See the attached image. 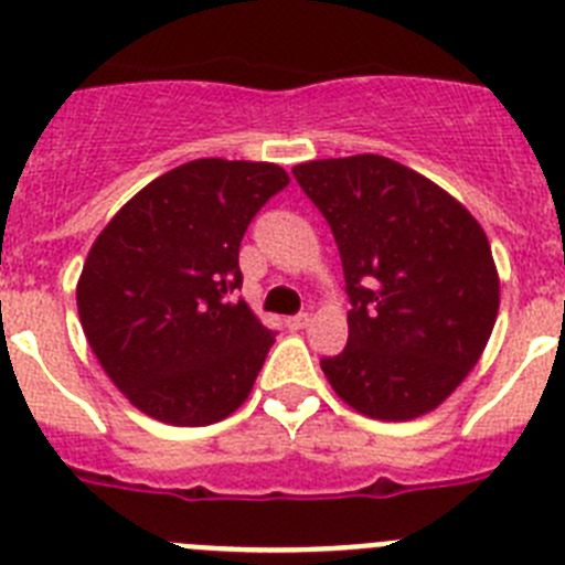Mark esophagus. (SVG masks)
Returning <instances> with one entry per match:
<instances>
[{"label":"esophagus","mask_w":565,"mask_h":565,"mask_svg":"<svg viewBox=\"0 0 565 565\" xmlns=\"http://www.w3.org/2000/svg\"><path fill=\"white\" fill-rule=\"evenodd\" d=\"M288 328H291V331H302V328H308L311 326V313H297V317H291L286 322Z\"/></svg>","instance_id":"esophagus-1"}]
</instances>
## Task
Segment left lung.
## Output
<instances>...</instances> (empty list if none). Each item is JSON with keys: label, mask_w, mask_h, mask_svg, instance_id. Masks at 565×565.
Returning <instances> with one entry per match:
<instances>
[{"label": "left lung", "mask_w": 565, "mask_h": 565, "mask_svg": "<svg viewBox=\"0 0 565 565\" xmlns=\"http://www.w3.org/2000/svg\"><path fill=\"white\" fill-rule=\"evenodd\" d=\"M294 178L331 226L351 299L348 344L322 359L331 387L379 422L436 411L495 326L501 286L483 228L382 154L299 163Z\"/></svg>", "instance_id": "obj_1"}]
</instances>
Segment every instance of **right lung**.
Returning a JSON list of instances; mask_svg holds the SVG:
<instances>
[{
    "instance_id": "right-lung-1",
    "label": "right lung",
    "mask_w": 565,
    "mask_h": 565,
    "mask_svg": "<svg viewBox=\"0 0 565 565\" xmlns=\"http://www.w3.org/2000/svg\"><path fill=\"white\" fill-rule=\"evenodd\" d=\"M288 186L277 163L201 158L154 178L93 243L76 299L84 337L147 416L206 427L252 393L274 331L232 294L239 239Z\"/></svg>"
}]
</instances>
